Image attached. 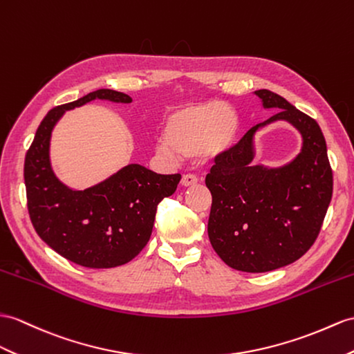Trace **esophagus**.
<instances>
[{"instance_id":"esophagus-1","label":"esophagus","mask_w":354,"mask_h":354,"mask_svg":"<svg viewBox=\"0 0 354 354\" xmlns=\"http://www.w3.org/2000/svg\"><path fill=\"white\" fill-rule=\"evenodd\" d=\"M196 182H198V178L194 174H185L182 177V186H185V187L194 186V185H196Z\"/></svg>"}]
</instances>
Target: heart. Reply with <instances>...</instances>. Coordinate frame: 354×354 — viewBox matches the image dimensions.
<instances>
[{"label":"heart","mask_w":354,"mask_h":354,"mask_svg":"<svg viewBox=\"0 0 354 354\" xmlns=\"http://www.w3.org/2000/svg\"><path fill=\"white\" fill-rule=\"evenodd\" d=\"M237 131V117L225 103H198L171 112L154 147L168 159L191 158L198 153L203 158H216L232 147Z\"/></svg>","instance_id":"1"}]
</instances>
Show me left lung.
Instances as JSON below:
<instances>
[{
  "mask_svg": "<svg viewBox=\"0 0 354 354\" xmlns=\"http://www.w3.org/2000/svg\"><path fill=\"white\" fill-rule=\"evenodd\" d=\"M255 94L264 108L279 111L214 159L205 177L212 194L207 227L210 243L223 263L249 273L279 269L305 255L322 230L333 192L318 123L277 93L258 90ZM277 119H287L299 129L302 151L282 169L251 166L254 132Z\"/></svg>",
  "mask_w": 354,
  "mask_h": 354,
  "instance_id": "obj_1",
  "label": "left lung"
}]
</instances>
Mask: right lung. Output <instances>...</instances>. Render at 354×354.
Wrapping results in <instances>:
<instances>
[{
  "label": "right lung",
  "mask_w": 354,
  "mask_h": 354,
  "mask_svg": "<svg viewBox=\"0 0 354 354\" xmlns=\"http://www.w3.org/2000/svg\"><path fill=\"white\" fill-rule=\"evenodd\" d=\"M94 99L132 102L124 93L102 88L50 109L25 156L24 178L30 219L43 242L75 264L109 269L142 251L158 204L176 192L182 176L156 174L132 163L85 191H73L59 182L50 168V133L67 109Z\"/></svg>",
  "instance_id": "add662e5"
}]
</instances>
